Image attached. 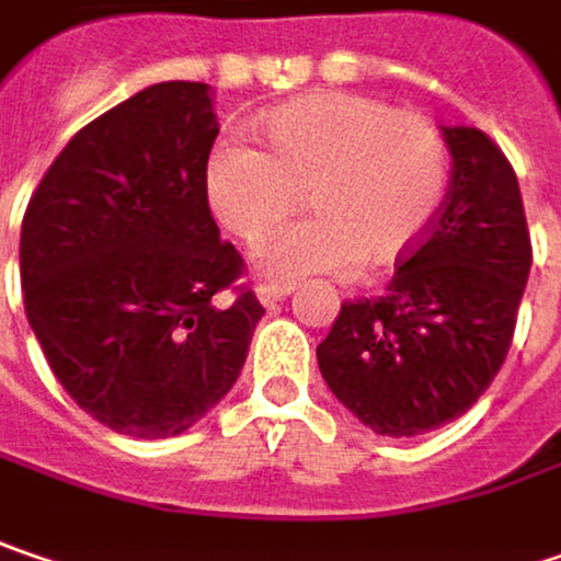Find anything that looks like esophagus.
I'll return each mask as SVG.
<instances>
[{
  "label": "esophagus",
  "instance_id": "obj_1",
  "mask_svg": "<svg viewBox=\"0 0 561 561\" xmlns=\"http://www.w3.org/2000/svg\"><path fill=\"white\" fill-rule=\"evenodd\" d=\"M295 291V285L291 282H260V288H256V298L270 308V305H276L282 298H288Z\"/></svg>",
  "mask_w": 561,
  "mask_h": 561
}]
</instances>
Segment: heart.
<instances>
[{
  "label": "heart",
  "instance_id": "b5f03b06",
  "mask_svg": "<svg viewBox=\"0 0 561 561\" xmlns=\"http://www.w3.org/2000/svg\"><path fill=\"white\" fill-rule=\"evenodd\" d=\"M250 149L221 139L206 161V196L215 218L260 253L270 279L387 266L432 228L447 193V146L422 114L397 111L368 94H311L253 123Z\"/></svg>",
  "mask_w": 561,
  "mask_h": 561
}]
</instances>
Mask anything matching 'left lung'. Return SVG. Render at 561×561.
Returning <instances> with one entry per match:
<instances>
[{
    "label": "left lung",
    "instance_id": "obj_1",
    "mask_svg": "<svg viewBox=\"0 0 561 561\" xmlns=\"http://www.w3.org/2000/svg\"><path fill=\"white\" fill-rule=\"evenodd\" d=\"M454 158L438 218L383 295L340 308L320 375L371 432L412 438L463 412L499 375L534 248L517 174L482 129L445 126Z\"/></svg>",
    "mask_w": 561,
    "mask_h": 561
}]
</instances>
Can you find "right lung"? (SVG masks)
Listing matches in <instances>:
<instances>
[{
	"label": "right lung",
	"mask_w": 561,
	"mask_h": 561,
	"mask_svg": "<svg viewBox=\"0 0 561 561\" xmlns=\"http://www.w3.org/2000/svg\"><path fill=\"white\" fill-rule=\"evenodd\" d=\"M215 136L209 84H151L69 139L21 221L24 313L53 375L129 438L196 425L263 317L209 209ZM225 287L231 306L214 298Z\"/></svg>",
	"instance_id": "add662e5"
}]
</instances>
